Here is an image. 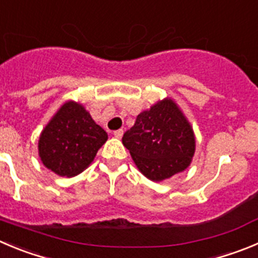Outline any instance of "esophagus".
<instances>
[{
	"label": "esophagus",
	"instance_id": "1",
	"mask_svg": "<svg viewBox=\"0 0 258 258\" xmlns=\"http://www.w3.org/2000/svg\"><path fill=\"white\" fill-rule=\"evenodd\" d=\"M113 135H114L115 137H117V139H121L122 137V135H123V130H117V131H114L113 132Z\"/></svg>",
	"mask_w": 258,
	"mask_h": 258
}]
</instances>
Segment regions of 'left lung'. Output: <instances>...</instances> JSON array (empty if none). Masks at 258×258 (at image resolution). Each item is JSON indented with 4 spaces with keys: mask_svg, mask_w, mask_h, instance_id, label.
I'll return each mask as SVG.
<instances>
[{
    "mask_svg": "<svg viewBox=\"0 0 258 258\" xmlns=\"http://www.w3.org/2000/svg\"><path fill=\"white\" fill-rule=\"evenodd\" d=\"M122 143L140 172L154 182L186 169L195 154L194 131L170 99L137 115Z\"/></svg>",
    "mask_w": 258,
    "mask_h": 258,
    "instance_id": "8db88e82",
    "label": "left lung"
}]
</instances>
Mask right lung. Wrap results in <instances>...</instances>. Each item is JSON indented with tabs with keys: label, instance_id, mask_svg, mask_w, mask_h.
<instances>
[{
	"label": "right lung",
	"instance_id": "add662e5",
	"mask_svg": "<svg viewBox=\"0 0 258 258\" xmlns=\"http://www.w3.org/2000/svg\"><path fill=\"white\" fill-rule=\"evenodd\" d=\"M107 139V132L93 121L83 105L69 102L43 130L39 156L56 174L74 177L90 165Z\"/></svg>",
	"mask_w": 258,
	"mask_h": 258
}]
</instances>
